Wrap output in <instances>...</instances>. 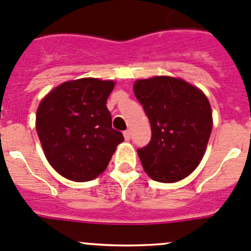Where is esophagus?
Wrapping results in <instances>:
<instances>
[{
  "label": "esophagus",
  "instance_id": "1",
  "mask_svg": "<svg viewBox=\"0 0 251 251\" xmlns=\"http://www.w3.org/2000/svg\"><path fill=\"white\" fill-rule=\"evenodd\" d=\"M123 135H124V139L129 140L130 137H132V132H130V130L128 129V130H126V132L123 133Z\"/></svg>",
  "mask_w": 251,
  "mask_h": 251
}]
</instances>
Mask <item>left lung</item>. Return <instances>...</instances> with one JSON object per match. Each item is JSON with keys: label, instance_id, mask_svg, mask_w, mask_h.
Returning a JSON list of instances; mask_svg holds the SVG:
<instances>
[{"label": "left lung", "instance_id": "left-lung-1", "mask_svg": "<svg viewBox=\"0 0 251 251\" xmlns=\"http://www.w3.org/2000/svg\"><path fill=\"white\" fill-rule=\"evenodd\" d=\"M133 88L151 127L149 144L138 149L145 173L159 182L182 180L199 166L211 137L208 99L170 76L137 80Z\"/></svg>", "mask_w": 251, "mask_h": 251}]
</instances>
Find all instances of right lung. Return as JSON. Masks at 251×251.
<instances>
[{
	"label": "right lung",
	"mask_w": 251,
	"mask_h": 251,
	"mask_svg": "<svg viewBox=\"0 0 251 251\" xmlns=\"http://www.w3.org/2000/svg\"><path fill=\"white\" fill-rule=\"evenodd\" d=\"M113 81L94 77L66 81L37 109V133L50 165L76 182L96 178L106 170L123 134L112 128L107 99Z\"/></svg>",
	"instance_id": "obj_1"
}]
</instances>
